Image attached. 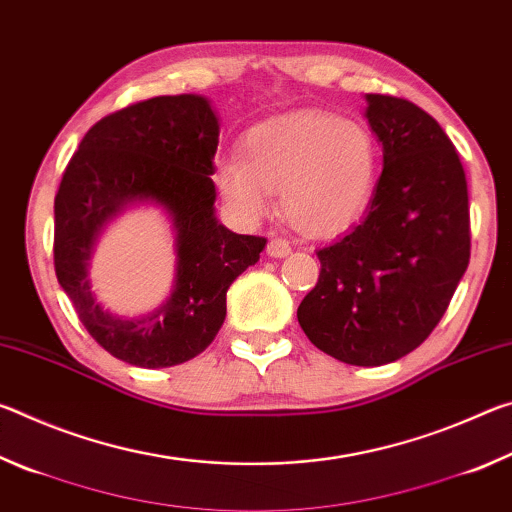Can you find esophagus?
<instances>
[{
  "label": "esophagus",
  "mask_w": 512,
  "mask_h": 512,
  "mask_svg": "<svg viewBox=\"0 0 512 512\" xmlns=\"http://www.w3.org/2000/svg\"><path fill=\"white\" fill-rule=\"evenodd\" d=\"M266 253H268V257L282 259V257H287V255L291 253V246H289L284 239H277V237H275V239H268Z\"/></svg>",
  "instance_id": "34e87169"
}]
</instances>
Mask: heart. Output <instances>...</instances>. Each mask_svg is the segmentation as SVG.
Wrapping results in <instances>:
<instances>
[{
    "instance_id": "heart-1",
    "label": "heart",
    "mask_w": 512,
    "mask_h": 512,
    "mask_svg": "<svg viewBox=\"0 0 512 512\" xmlns=\"http://www.w3.org/2000/svg\"><path fill=\"white\" fill-rule=\"evenodd\" d=\"M379 144L366 126L325 110H296L250 128L241 155L216 160L212 178L241 223H259L282 196L300 235L332 239L368 212L379 180Z\"/></svg>"
}]
</instances>
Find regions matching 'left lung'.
<instances>
[{
	"label": "left lung",
	"mask_w": 512,
	"mask_h": 512,
	"mask_svg": "<svg viewBox=\"0 0 512 512\" xmlns=\"http://www.w3.org/2000/svg\"><path fill=\"white\" fill-rule=\"evenodd\" d=\"M384 153L359 225L318 248L320 275L298 307L309 341L350 366H384L418 348L447 311L470 262L463 164L415 103L366 94Z\"/></svg>",
	"instance_id": "obj_1"
}]
</instances>
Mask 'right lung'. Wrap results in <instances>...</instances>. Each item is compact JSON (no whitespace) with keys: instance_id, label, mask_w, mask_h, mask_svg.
Wrapping results in <instances>:
<instances>
[{"instance_id":"1","label":"right lung","mask_w":512,"mask_h":512,"mask_svg":"<svg viewBox=\"0 0 512 512\" xmlns=\"http://www.w3.org/2000/svg\"><path fill=\"white\" fill-rule=\"evenodd\" d=\"M216 146L219 115L210 99L155 97L97 121L60 180L58 284L92 339L131 366L169 368L201 354L223 325L230 284L259 262L266 246V239L237 235L216 219L210 178ZM137 206H158L168 216L177 275L160 308L124 317L96 298L89 259L107 225Z\"/></svg>"}]
</instances>
